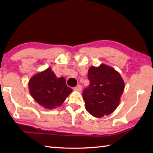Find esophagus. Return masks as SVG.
Listing matches in <instances>:
<instances>
[{"mask_svg": "<svg viewBox=\"0 0 153 153\" xmlns=\"http://www.w3.org/2000/svg\"><path fill=\"white\" fill-rule=\"evenodd\" d=\"M82 89V86L81 85H77V86L74 88V90H76V91H81Z\"/></svg>", "mask_w": 153, "mask_h": 153, "instance_id": "obj_1", "label": "esophagus"}]
</instances>
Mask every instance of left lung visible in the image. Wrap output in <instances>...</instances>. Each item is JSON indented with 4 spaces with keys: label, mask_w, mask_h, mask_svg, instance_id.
Returning <instances> with one entry per match:
<instances>
[{
    "label": "left lung",
    "mask_w": 153,
    "mask_h": 153,
    "mask_svg": "<svg viewBox=\"0 0 153 153\" xmlns=\"http://www.w3.org/2000/svg\"><path fill=\"white\" fill-rule=\"evenodd\" d=\"M89 86L83 92L86 109L95 117L112 113L120 105L125 84L118 71L107 65L90 67Z\"/></svg>",
    "instance_id": "8db88e82"
}]
</instances>
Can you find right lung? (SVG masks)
<instances>
[{"instance_id":"obj_1","label":"right lung","mask_w":153,"mask_h":153,"mask_svg":"<svg viewBox=\"0 0 153 153\" xmlns=\"http://www.w3.org/2000/svg\"><path fill=\"white\" fill-rule=\"evenodd\" d=\"M28 87L35 101L47 109L60 107L72 92V89L67 86L65 77H56L51 67L33 76Z\"/></svg>"}]
</instances>
